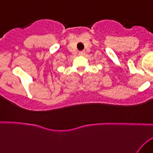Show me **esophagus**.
<instances>
[{
    "instance_id": "obj_1",
    "label": "esophagus",
    "mask_w": 153,
    "mask_h": 153,
    "mask_svg": "<svg viewBox=\"0 0 153 153\" xmlns=\"http://www.w3.org/2000/svg\"><path fill=\"white\" fill-rule=\"evenodd\" d=\"M78 55H85V52H84V51H82V52H80L79 53H78Z\"/></svg>"
}]
</instances>
